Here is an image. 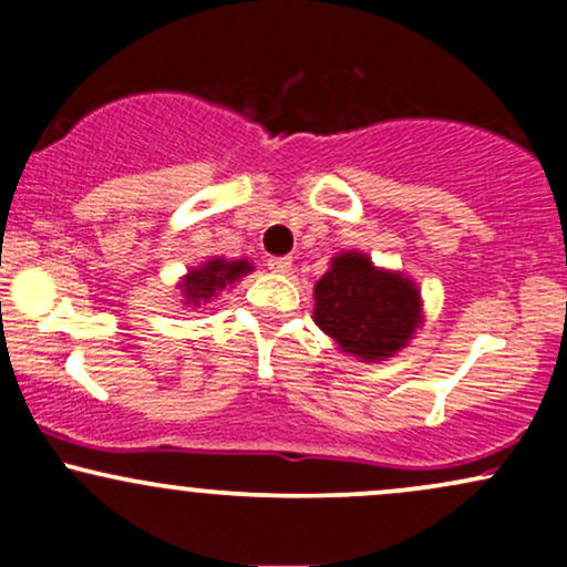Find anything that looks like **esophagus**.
Returning a JSON list of instances; mask_svg holds the SVG:
<instances>
[{
    "instance_id": "1",
    "label": "esophagus",
    "mask_w": 567,
    "mask_h": 567,
    "mask_svg": "<svg viewBox=\"0 0 567 567\" xmlns=\"http://www.w3.org/2000/svg\"><path fill=\"white\" fill-rule=\"evenodd\" d=\"M290 266H292V261L288 256H271L269 258V269L277 271V275H288Z\"/></svg>"
}]
</instances>
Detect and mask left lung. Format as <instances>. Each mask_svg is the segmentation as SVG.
Wrapping results in <instances>:
<instances>
[{
	"label": "left lung",
	"instance_id": "1",
	"mask_svg": "<svg viewBox=\"0 0 567 567\" xmlns=\"http://www.w3.org/2000/svg\"><path fill=\"white\" fill-rule=\"evenodd\" d=\"M315 322L338 347L362 360H383L408 343L421 322L413 282L379 271L362 252L333 258L315 288Z\"/></svg>",
	"mask_w": 567,
	"mask_h": 567
}]
</instances>
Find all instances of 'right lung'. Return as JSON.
<instances>
[{"instance_id":"right-lung-1","label":"right lung","mask_w":567,"mask_h":567,"mask_svg":"<svg viewBox=\"0 0 567 567\" xmlns=\"http://www.w3.org/2000/svg\"><path fill=\"white\" fill-rule=\"evenodd\" d=\"M252 266L247 261H207L199 269L188 271V277L184 279V298L186 303L192 306H202V303H210L213 298L218 296V290H224L226 285H231L234 279H239L243 275H247Z\"/></svg>"}]
</instances>
